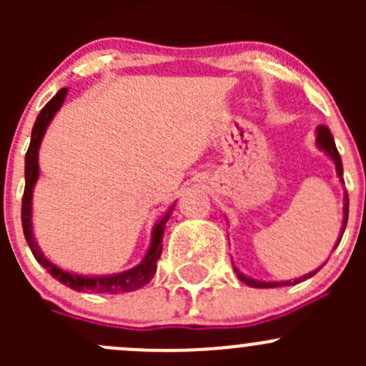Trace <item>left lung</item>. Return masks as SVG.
I'll use <instances>...</instances> for the list:
<instances>
[{
    "label": "left lung",
    "instance_id": "left-lung-1",
    "mask_svg": "<svg viewBox=\"0 0 366 366\" xmlns=\"http://www.w3.org/2000/svg\"><path fill=\"white\" fill-rule=\"evenodd\" d=\"M317 147H319L320 150H324V152H326L327 156L331 157V161L335 162V166H337V175L340 177V182L343 184V179H342V175H343L342 157H340V154H338L337 145H335V139H333V136H331V131L326 127V125H319V127H317ZM347 217H349V197H347V191H345V197H343V224H342V234H340V237H338L337 246L340 244L342 235H343V232H345ZM320 267H322V265H320ZM320 267H319V269H320ZM319 269H315V271L308 272V274L301 276V278H297V280H289V282H260V280H253V278H249V276H244V274H242V272L239 271V269L234 265V271H235V274H237V278L241 280L242 283H246V285L253 287V289H276V287L296 285V283H301V282H305V280L312 278V276L315 274V272L319 271Z\"/></svg>",
    "mask_w": 366,
    "mask_h": 366
}]
</instances>
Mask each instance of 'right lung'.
I'll list each match as a JSON object with an SVG mask.
<instances>
[{
  "instance_id": "add662e5",
  "label": "right lung",
  "mask_w": 366,
  "mask_h": 366,
  "mask_svg": "<svg viewBox=\"0 0 366 366\" xmlns=\"http://www.w3.org/2000/svg\"><path fill=\"white\" fill-rule=\"evenodd\" d=\"M67 88H61L49 102L42 108L39 117H36L35 125L31 129V142H29L28 152L24 157V194H23V209H21V217H23V232L26 242H28L29 249H31L33 257L36 258L40 265L44 269H47L53 278H56L58 282L64 283L65 287H70L72 290L77 292H90V294H125L132 292V290H138L142 287H145L147 283H150V280L154 278L157 269V260H159L162 253V234H164L166 221L169 219V214L173 212L172 205L168 209V212L157 221V224L152 230V241H150V248L147 252L143 260L139 262L136 267L127 269L124 272H117V274H108V276H83L76 274V272H69L60 269L58 265H54L53 262L47 260L44 257V253L40 252L39 244L35 241V235H33V223H31V200H33V187H35L36 179H39V149L40 143H42L44 134L47 131V125L51 124L53 117L56 114L58 109L64 104L65 97H67Z\"/></svg>"
}]
</instances>
